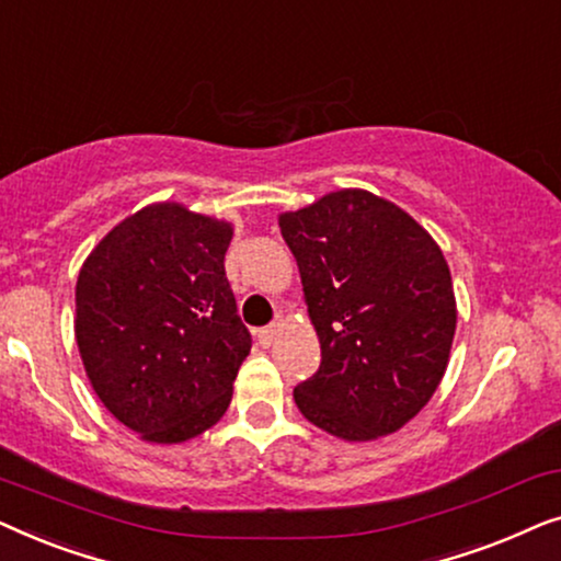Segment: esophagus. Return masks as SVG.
<instances>
[{
  "label": "esophagus",
  "instance_id": "1",
  "mask_svg": "<svg viewBox=\"0 0 561 561\" xmlns=\"http://www.w3.org/2000/svg\"><path fill=\"white\" fill-rule=\"evenodd\" d=\"M280 321H273V324H267V327H263V329H260V332H257V340L260 342H263V344H271L273 340H275V336H278V332H280Z\"/></svg>",
  "mask_w": 561,
  "mask_h": 561
}]
</instances>
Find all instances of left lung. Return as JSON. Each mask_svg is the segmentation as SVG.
I'll return each instance as SVG.
<instances>
[{
  "label": "left lung",
  "instance_id": "obj_1",
  "mask_svg": "<svg viewBox=\"0 0 561 561\" xmlns=\"http://www.w3.org/2000/svg\"><path fill=\"white\" fill-rule=\"evenodd\" d=\"M301 273L321 365L294 398L347 442L398 432L447 370L457 327L449 265L432 234L370 191L344 188L278 219Z\"/></svg>",
  "mask_w": 561,
  "mask_h": 561
}]
</instances>
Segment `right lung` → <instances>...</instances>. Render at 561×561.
I'll return each mask as SVG.
<instances>
[{
  "mask_svg": "<svg viewBox=\"0 0 561 561\" xmlns=\"http://www.w3.org/2000/svg\"><path fill=\"white\" fill-rule=\"evenodd\" d=\"M232 225L152 204L91 250L76 342L96 396L145 442L194 439L225 416L252 336L225 273Z\"/></svg>",
  "mask_w": 561,
  "mask_h": 561,
  "instance_id": "obj_1",
  "label": "right lung"
}]
</instances>
